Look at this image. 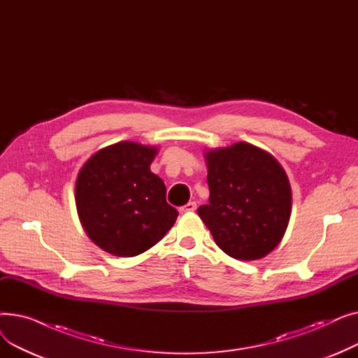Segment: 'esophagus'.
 Returning <instances> with one entry per match:
<instances>
[{
    "mask_svg": "<svg viewBox=\"0 0 358 358\" xmlns=\"http://www.w3.org/2000/svg\"><path fill=\"white\" fill-rule=\"evenodd\" d=\"M196 209H197V203H196V201H189L185 206H182V208H180V212H181V213L194 212Z\"/></svg>",
    "mask_w": 358,
    "mask_h": 358,
    "instance_id": "esophagus-1",
    "label": "esophagus"
}]
</instances>
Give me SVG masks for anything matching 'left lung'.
<instances>
[{"mask_svg":"<svg viewBox=\"0 0 358 358\" xmlns=\"http://www.w3.org/2000/svg\"><path fill=\"white\" fill-rule=\"evenodd\" d=\"M209 204L199 216L216 245L229 257L254 261L270 254L283 238L292 190L281 165L247 142L206 152Z\"/></svg>","mask_w":358,"mask_h":358,"instance_id":"obj_1","label":"left lung"}]
</instances>
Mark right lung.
I'll use <instances>...</instances> for the list:
<instances>
[{
    "mask_svg": "<svg viewBox=\"0 0 358 358\" xmlns=\"http://www.w3.org/2000/svg\"><path fill=\"white\" fill-rule=\"evenodd\" d=\"M157 148L119 142L94 154L75 184L84 231L101 250L135 257L159 242L178 212L165 200L164 181L150 173Z\"/></svg>",
    "mask_w": 358,
    "mask_h": 358,
    "instance_id": "right-lung-1",
    "label": "right lung"
}]
</instances>
